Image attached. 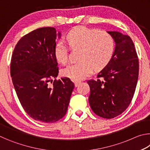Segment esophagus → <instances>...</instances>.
I'll return each instance as SVG.
<instances>
[{
    "label": "esophagus",
    "instance_id": "34e87169",
    "mask_svg": "<svg viewBox=\"0 0 150 150\" xmlns=\"http://www.w3.org/2000/svg\"><path fill=\"white\" fill-rule=\"evenodd\" d=\"M81 82V81H75V87H77V86L80 84Z\"/></svg>",
    "mask_w": 150,
    "mask_h": 150
}]
</instances>
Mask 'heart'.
<instances>
[{
	"instance_id": "1",
	"label": "heart",
	"mask_w": 150,
	"mask_h": 150,
	"mask_svg": "<svg viewBox=\"0 0 150 150\" xmlns=\"http://www.w3.org/2000/svg\"><path fill=\"white\" fill-rule=\"evenodd\" d=\"M73 49H80L79 62L68 65L63 74L73 80L83 79L92 73L93 68L100 70L110 62L115 49V42L107 32L84 26L75 27L67 35ZM54 55L58 62L66 64L69 61L68 47L62 41L55 45Z\"/></svg>"
}]
</instances>
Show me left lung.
Listing matches in <instances>:
<instances>
[{
	"label": "left lung",
	"instance_id": "obj_1",
	"mask_svg": "<svg viewBox=\"0 0 150 150\" xmlns=\"http://www.w3.org/2000/svg\"><path fill=\"white\" fill-rule=\"evenodd\" d=\"M115 42L110 62L98 73L97 79L90 80L88 102L96 115L110 119L128 108L135 93L139 62L130 36L120 32L108 31Z\"/></svg>",
	"mask_w": 150,
	"mask_h": 150
}]
</instances>
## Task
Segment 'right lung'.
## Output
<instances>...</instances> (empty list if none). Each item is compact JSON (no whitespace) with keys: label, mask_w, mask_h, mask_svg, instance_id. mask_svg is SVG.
<instances>
[{"label":"right lung","mask_w":150,"mask_h":150,"mask_svg":"<svg viewBox=\"0 0 150 150\" xmlns=\"http://www.w3.org/2000/svg\"><path fill=\"white\" fill-rule=\"evenodd\" d=\"M54 28H38L20 39L12 55L11 75L22 107L30 117L54 123L65 116L75 85L68 77L54 80L59 73L54 55Z\"/></svg>","instance_id":"obj_1"}]
</instances>
